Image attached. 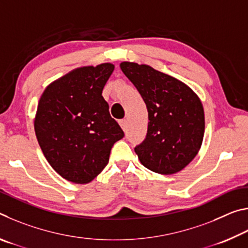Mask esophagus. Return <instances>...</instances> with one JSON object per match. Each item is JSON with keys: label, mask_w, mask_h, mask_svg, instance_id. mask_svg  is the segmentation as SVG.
Instances as JSON below:
<instances>
[{"label": "esophagus", "mask_w": 248, "mask_h": 248, "mask_svg": "<svg viewBox=\"0 0 248 248\" xmlns=\"http://www.w3.org/2000/svg\"><path fill=\"white\" fill-rule=\"evenodd\" d=\"M119 124H120V127L123 128V130L124 131H125V130H127V125H128V123H127V120L125 119H123V120H119Z\"/></svg>", "instance_id": "34e87169"}]
</instances>
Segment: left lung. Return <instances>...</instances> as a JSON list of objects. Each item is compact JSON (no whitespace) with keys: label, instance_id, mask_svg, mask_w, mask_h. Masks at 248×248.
Wrapping results in <instances>:
<instances>
[{"label":"left lung","instance_id":"8db88e82","mask_svg":"<svg viewBox=\"0 0 248 248\" xmlns=\"http://www.w3.org/2000/svg\"><path fill=\"white\" fill-rule=\"evenodd\" d=\"M120 69L149 112L148 134L134 149L141 164L162 175L182 170L202 144L204 110L199 96L187 84L148 64L124 61Z\"/></svg>","mask_w":248,"mask_h":248}]
</instances>
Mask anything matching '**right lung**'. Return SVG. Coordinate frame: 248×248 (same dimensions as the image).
Wrapping results in <instances>:
<instances>
[{"mask_svg":"<svg viewBox=\"0 0 248 248\" xmlns=\"http://www.w3.org/2000/svg\"><path fill=\"white\" fill-rule=\"evenodd\" d=\"M112 63L77 68L50 83L40 96L33 127L46 159L74 184H89L106 167L124 133L109 114L103 89Z\"/></svg>","mask_w":248,"mask_h":248,"instance_id":"1","label":"right lung"}]
</instances>
